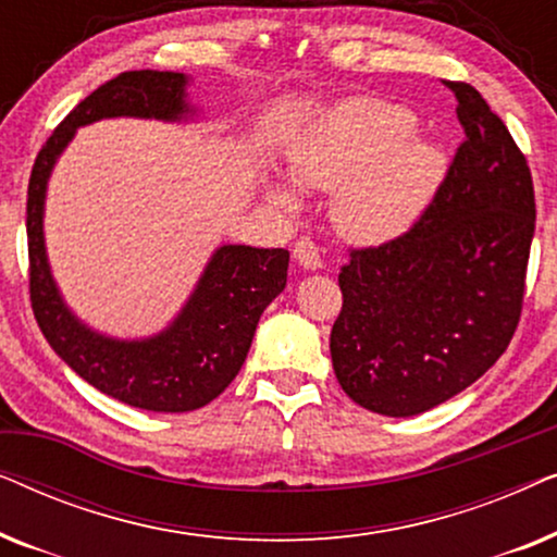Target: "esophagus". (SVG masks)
<instances>
[{
	"label": "esophagus",
	"instance_id": "34e87169",
	"mask_svg": "<svg viewBox=\"0 0 557 557\" xmlns=\"http://www.w3.org/2000/svg\"><path fill=\"white\" fill-rule=\"evenodd\" d=\"M294 258H296V263L304 265V269H307V271H319V269H322V265H324V261H322V250H319L317 243L309 240V238L296 240Z\"/></svg>",
	"mask_w": 557,
	"mask_h": 557
}]
</instances>
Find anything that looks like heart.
I'll return each instance as SVG.
<instances>
[{
    "instance_id": "b5f03b06",
    "label": "heart",
    "mask_w": 557,
    "mask_h": 557,
    "mask_svg": "<svg viewBox=\"0 0 557 557\" xmlns=\"http://www.w3.org/2000/svg\"><path fill=\"white\" fill-rule=\"evenodd\" d=\"M416 126L403 106L349 98L304 128L288 149V174L304 189L334 193L332 218L347 240L393 243L421 223L448 172L444 151ZM265 197L284 212L301 208L288 180H265Z\"/></svg>"
}]
</instances>
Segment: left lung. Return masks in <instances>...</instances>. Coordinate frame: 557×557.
<instances>
[{
    "mask_svg": "<svg viewBox=\"0 0 557 557\" xmlns=\"http://www.w3.org/2000/svg\"><path fill=\"white\" fill-rule=\"evenodd\" d=\"M463 144L413 231L352 250L339 273L330 352L357 406L410 418L476 383L517 330L535 193L505 121L469 83H448Z\"/></svg>",
    "mask_w": 557,
    "mask_h": 557,
    "instance_id": "obj_1",
    "label": "left lung"
}]
</instances>
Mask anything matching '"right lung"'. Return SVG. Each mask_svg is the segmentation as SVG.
Wrapping results in <instances>:
<instances>
[{
  "label": "right lung",
  "instance_id": "obj_1",
  "mask_svg": "<svg viewBox=\"0 0 557 557\" xmlns=\"http://www.w3.org/2000/svg\"><path fill=\"white\" fill-rule=\"evenodd\" d=\"M185 73L128 71L67 113L35 159L27 189L29 299L55 355L88 385L126 406L187 413L215 400L246 362L263 309L286 288L288 250L218 246L193 294L162 332L121 339L83 322L60 294L45 246V197L58 159L81 126L103 119L193 124Z\"/></svg>",
  "mask_w": 557,
  "mask_h": 557
}]
</instances>
